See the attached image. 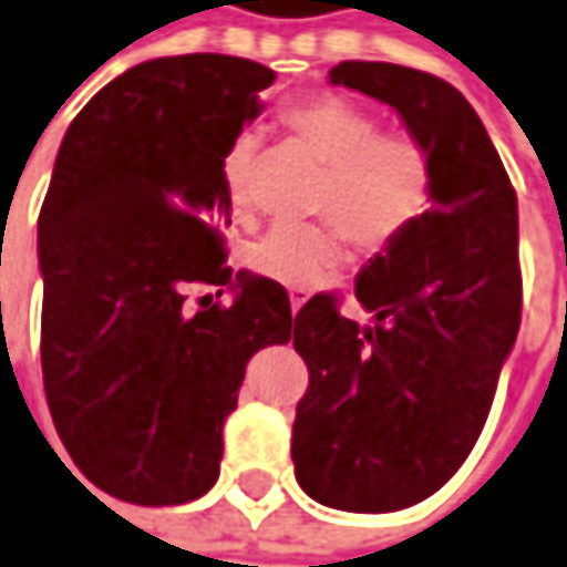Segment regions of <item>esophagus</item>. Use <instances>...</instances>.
I'll list each match as a JSON object with an SVG mask.
<instances>
[{"label":"esophagus","mask_w":567,"mask_h":567,"mask_svg":"<svg viewBox=\"0 0 567 567\" xmlns=\"http://www.w3.org/2000/svg\"><path fill=\"white\" fill-rule=\"evenodd\" d=\"M288 300H291V310L298 313L300 307L310 300V291H303V288H291V291H288Z\"/></svg>","instance_id":"obj_1"}]
</instances>
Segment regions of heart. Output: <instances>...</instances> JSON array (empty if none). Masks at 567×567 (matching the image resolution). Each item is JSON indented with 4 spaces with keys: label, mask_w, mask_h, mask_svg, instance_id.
I'll return each mask as SVG.
<instances>
[{
    "label": "heart",
    "mask_w": 567,
    "mask_h": 567,
    "mask_svg": "<svg viewBox=\"0 0 567 567\" xmlns=\"http://www.w3.org/2000/svg\"><path fill=\"white\" fill-rule=\"evenodd\" d=\"M285 136L322 164L313 214L328 223L276 226L251 251L257 276L285 288H313L341 264V231L357 251L394 245L434 198L429 145L406 130H379V117L341 95H313L279 111ZM257 136L238 133L223 154V183L238 219L251 217Z\"/></svg>",
    "instance_id": "b5f03b06"
}]
</instances>
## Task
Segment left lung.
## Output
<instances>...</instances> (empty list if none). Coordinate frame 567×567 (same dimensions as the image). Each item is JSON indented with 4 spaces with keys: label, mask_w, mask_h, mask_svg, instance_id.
Listing matches in <instances>:
<instances>
[{
    "label": "left lung",
    "mask_w": 567,
    "mask_h": 567,
    "mask_svg": "<svg viewBox=\"0 0 567 567\" xmlns=\"http://www.w3.org/2000/svg\"><path fill=\"white\" fill-rule=\"evenodd\" d=\"M332 86L372 95L429 145L434 198L357 276L360 326L316 295L295 316L310 384L291 437L298 484L344 512H396L460 472L522 326L518 198L475 107L434 73L341 61Z\"/></svg>",
    "instance_id": "8db88e82"
}]
</instances>
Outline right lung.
Wrapping results in <instances>:
<instances>
[{"mask_svg": "<svg viewBox=\"0 0 567 567\" xmlns=\"http://www.w3.org/2000/svg\"><path fill=\"white\" fill-rule=\"evenodd\" d=\"M272 80L248 58H154L95 92L58 148L40 210L45 400L76 468L136 506L214 487L245 365L291 338L288 291L233 272L223 238V154ZM192 284L236 300L188 311Z\"/></svg>", "mask_w": 567, "mask_h": 567, "instance_id": "obj_1", "label": "right lung"}]
</instances>
